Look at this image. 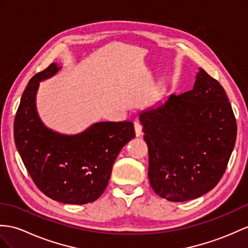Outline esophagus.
Returning <instances> with one entry per match:
<instances>
[{"label":"esophagus","instance_id":"obj_1","mask_svg":"<svg viewBox=\"0 0 248 248\" xmlns=\"http://www.w3.org/2000/svg\"><path fill=\"white\" fill-rule=\"evenodd\" d=\"M134 126H135V132H136V136L137 137H140L142 135V126L141 124L138 122V121H136V122L134 123Z\"/></svg>","mask_w":248,"mask_h":248}]
</instances>
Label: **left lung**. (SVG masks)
<instances>
[{"label":"left lung","mask_w":248,"mask_h":248,"mask_svg":"<svg viewBox=\"0 0 248 248\" xmlns=\"http://www.w3.org/2000/svg\"><path fill=\"white\" fill-rule=\"evenodd\" d=\"M148 178L172 202L201 197L219 183L237 139V122L221 84L204 69L194 88L140 114Z\"/></svg>","instance_id":"obj_1"}]
</instances>
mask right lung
<instances>
[{"label":"right lung","mask_w":248,"mask_h":248,"mask_svg":"<svg viewBox=\"0 0 248 248\" xmlns=\"http://www.w3.org/2000/svg\"><path fill=\"white\" fill-rule=\"evenodd\" d=\"M59 69L52 63L29 81L16 113L15 142L29 176L45 196L86 204L104 192L119 153L136 137L134 123L100 122L76 136L46 128L35 110V93L39 82Z\"/></svg>","instance_id":"1"}]
</instances>
